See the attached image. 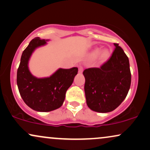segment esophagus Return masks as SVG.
Here are the masks:
<instances>
[{"label": "esophagus", "instance_id": "1", "mask_svg": "<svg viewBox=\"0 0 150 150\" xmlns=\"http://www.w3.org/2000/svg\"><path fill=\"white\" fill-rule=\"evenodd\" d=\"M83 70H84V68H83V66H79V73H82Z\"/></svg>", "mask_w": 150, "mask_h": 150}]
</instances>
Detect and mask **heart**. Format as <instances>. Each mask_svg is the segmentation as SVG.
<instances>
[{"label": "heart", "mask_w": 150, "mask_h": 150, "mask_svg": "<svg viewBox=\"0 0 150 150\" xmlns=\"http://www.w3.org/2000/svg\"><path fill=\"white\" fill-rule=\"evenodd\" d=\"M99 52H100L99 49H96V50H95L93 51V56L98 55V54ZM109 52H108L107 50H104V51H102L101 54H100V58H101L102 59H103V60L107 59L109 57Z\"/></svg>", "instance_id": "b5f03b06"}]
</instances>
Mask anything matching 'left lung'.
Listing matches in <instances>:
<instances>
[{"instance_id": "left-lung-1", "label": "left lung", "mask_w": 150, "mask_h": 150, "mask_svg": "<svg viewBox=\"0 0 150 150\" xmlns=\"http://www.w3.org/2000/svg\"><path fill=\"white\" fill-rule=\"evenodd\" d=\"M107 62L100 68L85 69L84 91L86 104L93 111L107 113L125 99L131 85L128 57L118 43Z\"/></svg>"}]
</instances>
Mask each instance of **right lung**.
Instances as JSON below:
<instances>
[{
	"label": "right lung",
	"instance_id": "obj_1",
	"mask_svg": "<svg viewBox=\"0 0 150 150\" xmlns=\"http://www.w3.org/2000/svg\"><path fill=\"white\" fill-rule=\"evenodd\" d=\"M46 43V41L35 37L30 41L22 53L17 70L16 82L20 95L25 103L33 110L48 112L59 108L65 99L68 88L73 84L78 69H59L50 77L37 78L28 69V61L37 47Z\"/></svg>",
	"mask_w": 150,
	"mask_h": 150
}]
</instances>
